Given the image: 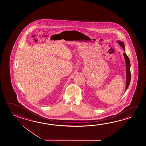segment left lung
<instances>
[{
    "mask_svg": "<svg viewBox=\"0 0 146 146\" xmlns=\"http://www.w3.org/2000/svg\"><path fill=\"white\" fill-rule=\"evenodd\" d=\"M119 44L125 50V45L123 42L121 41H118ZM124 56L125 59L126 64V90L128 89L131 80V72H130V62L128 57L127 56L125 52L124 53Z\"/></svg>",
    "mask_w": 146,
    "mask_h": 146,
    "instance_id": "obj_1",
    "label": "left lung"
}]
</instances>
